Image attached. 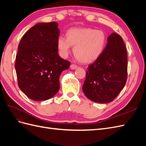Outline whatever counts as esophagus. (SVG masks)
Returning a JSON list of instances; mask_svg holds the SVG:
<instances>
[{"mask_svg": "<svg viewBox=\"0 0 146 146\" xmlns=\"http://www.w3.org/2000/svg\"><path fill=\"white\" fill-rule=\"evenodd\" d=\"M70 69H77L78 68V66L76 64H72L71 65H70Z\"/></svg>", "mask_w": 146, "mask_h": 146, "instance_id": "34e87169", "label": "esophagus"}]
</instances>
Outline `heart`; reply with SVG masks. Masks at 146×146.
Instances as JSON below:
<instances>
[{
  "label": "heart",
  "instance_id": "1",
  "mask_svg": "<svg viewBox=\"0 0 146 146\" xmlns=\"http://www.w3.org/2000/svg\"><path fill=\"white\" fill-rule=\"evenodd\" d=\"M103 31L91 28H72L66 32V38L59 36L57 48L60 55L67 56L71 46L77 60L83 63L93 62L102 55L106 45Z\"/></svg>",
  "mask_w": 146,
  "mask_h": 146
}]
</instances>
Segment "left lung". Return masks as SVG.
I'll return each mask as SVG.
<instances>
[{"label": "left lung", "mask_w": 146, "mask_h": 146, "mask_svg": "<svg viewBox=\"0 0 146 146\" xmlns=\"http://www.w3.org/2000/svg\"><path fill=\"white\" fill-rule=\"evenodd\" d=\"M127 78V54L122 37L113 33L102 55L86 70L84 94L98 103H108L118 96Z\"/></svg>", "instance_id": "8db88e82"}]
</instances>
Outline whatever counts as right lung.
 I'll list each match as a JSON object with an SVG mask.
<instances>
[{
    "label": "right lung",
    "instance_id": "1",
    "mask_svg": "<svg viewBox=\"0 0 146 146\" xmlns=\"http://www.w3.org/2000/svg\"><path fill=\"white\" fill-rule=\"evenodd\" d=\"M58 24L38 23L22 38L16 56L17 83L29 98L35 101L52 98L60 90L59 78L69 68V61L58 54Z\"/></svg>",
    "mask_w": 146,
    "mask_h": 146
}]
</instances>
